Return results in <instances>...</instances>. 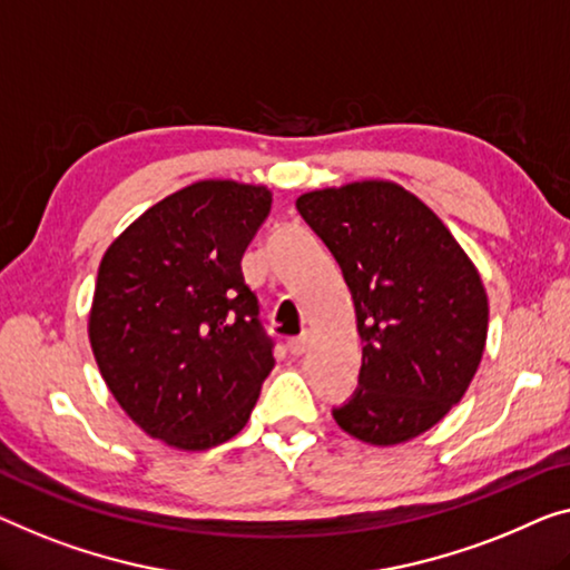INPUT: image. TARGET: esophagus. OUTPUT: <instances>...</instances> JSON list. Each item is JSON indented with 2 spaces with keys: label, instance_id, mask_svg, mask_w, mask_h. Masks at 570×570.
<instances>
[{
  "label": "esophagus",
  "instance_id": "obj_1",
  "mask_svg": "<svg viewBox=\"0 0 570 570\" xmlns=\"http://www.w3.org/2000/svg\"><path fill=\"white\" fill-rule=\"evenodd\" d=\"M307 347H309V335L307 333L288 340V353H292V355H304V353H307Z\"/></svg>",
  "mask_w": 570,
  "mask_h": 570
}]
</instances>
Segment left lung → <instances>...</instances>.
<instances>
[{
	"label": "left lung",
	"instance_id": "obj_1",
	"mask_svg": "<svg viewBox=\"0 0 570 570\" xmlns=\"http://www.w3.org/2000/svg\"><path fill=\"white\" fill-rule=\"evenodd\" d=\"M296 209L353 294L363 363L333 417L368 445H399L453 410L489 330L481 276L435 212L394 181L307 191Z\"/></svg>",
	"mask_w": 570,
	"mask_h": 570
}]
</instances>
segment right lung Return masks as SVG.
Instances as JSON below:
<instances>
[{
    "instance_id": "add662e5",
    "label": "right lung",
    "mask_w": 570,
    "mask_h": 570,
    "mask_svg": "<svg viewBox=\"0 0 570 570\" xmlns=\"http://www.w3.org/2000/svg\"><path fill=\"white\" fill-rule=\"evenodd\" d=\"M268 212L266 186L207 178L142 212L99 263L91 351L160 443L207 450L250 420L276 361L240 261Z\"/></svg>"
}]
</instances>
